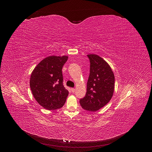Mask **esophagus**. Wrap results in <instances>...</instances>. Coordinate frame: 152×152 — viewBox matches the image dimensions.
I'll list each match as a JSON object with an SVG mask.
<instances>
[{"label":"esophagus","instance_id":"34e87169","mask_svg":"<svg viewBox=\"0 0 152 152\" xmlns=\"http://www.w3.org/2000/svg\"><path fill=\"white\" fill-rule=\"evenodd\" d=\"M71 91H72L73 93H74L75 91V88H71Z\"/></svg>","mask_w":152,"mask_h":152}]
</instances>
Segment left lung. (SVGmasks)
<instances>
[{
	"instance_id": "1",
	"label": "left lung",
	"mask_w": 152,
	"mask_h": 152,
	"mask_svg": "<svg viewBox=\"0 0 152 152\" xmlns=\"http://www.w3.org/2000/svg\"><path fill=\"white\" fill-rule=\"evenodd\" d=\"M90 61V73L85 96L79 100L81 107L95 112L111 99L114 91L115 77L108 63L96 54L87 55Z\"/></svg>"
}]
</instances>
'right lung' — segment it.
Segmentation results:
<instances>
[{
    "instance_id": "right-lung-1",
    "label": "right lung",
    "mask_w": 152,
    "mask_h": 152,
    "mask_svg": "<svg viewBox=\"0 0 152 152\" xmlns=\"http://www.w3.org/2000/svg\"><path fill=\"white\" fill-rule=\"evenodd\" d=\"M67 56H49L35 67L30 77V87L37 102L48 110L62 107L69 91L63 85L62 69Z\"/></svg>"
}]
</instances>
